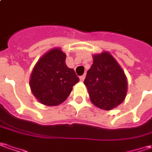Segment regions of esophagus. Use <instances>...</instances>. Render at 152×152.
<instances>
[{"label": "esophagus", "mask_w": 152, "mask_h": 152, "mask_svg": "<svg viewBox=\"0 0 152 152\" xmlns=\"http://www.w3.org/2000/svg\"><path fill=\"white\" fill-rule=\"evenodd\" d=\"M84 79H85V76H84V75H83V76H80V80H81V81H84Z\"/></svg>", "instance_id": "esophagus-1"}]
</instances>
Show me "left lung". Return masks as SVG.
<instances>
[{"label":"left lung","instance_id":"1","mask_svg":"<svg viewBox=\"0 0 152 152\" xmlns=\"http://www.w3.org/2000/svg\"><path fill=\"white\" fill-rule=\"evenodd\" d=\"M93 64L87 71L84 84L96 107L111 110L124 101L128 83L123 69L109 52L92 55Z\"/></svg>","mask_w":152,"mask_h":152}]
</instances>
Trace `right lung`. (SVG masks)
Masks as SVG:
<instances>
[{
    "label": "right lung",
    "mask_w": 152,
    "mask_h": 152,
    "mask_svg": "<svg viewBox=\"0 0 152 152\" xmlns=\"http://www.w3.org/2000/svg\"><path fill=\"white\" fill-rule=\"evenodd\" d=\"M66 53L54 48L41 56L32 71L29 86L37 100L46 106H57L66 101L79 81L73 69L66 64Z\"/></svg>",
    "instance_id": "right-lung-1"
}]
</instances>
